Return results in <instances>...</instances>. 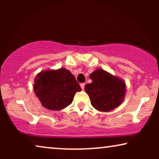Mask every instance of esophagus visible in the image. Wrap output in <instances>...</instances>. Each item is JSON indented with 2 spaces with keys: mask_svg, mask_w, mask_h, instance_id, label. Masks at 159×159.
<instances>
[{
  "mask_svg": "<svg viewBox=\"0 0 159 159\" xmlns=\"http://www.w3.org/2000/svg\"><path fill=\"white\" fill-rule=\"evenodd\" d=\"M84 86H85V84H84V83H81V84H80V87H81V88H82V90H84Z\"/></svg>",
  "mask_w": 159,
  "mask_h": 159,
  "instance_id": "obj_1",
  "label": "esophagus"
}]
</instances>
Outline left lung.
<instances>
[{
  "label": "left lung",
  "instance_id": "8db88e82",
  "mask_svg": "<svg viewBox=\"0 0 159 159\" xmlns=\"http://www.w3.org/2000/svg\"><path fill=\"white\" fill-rule=\"evenodd\" d=\"M90 78L92 82L86 84L84 90L95 109L108 112L123 103L127 87L121 78L102 69H97L91 73Z\"/></svg>",
  "mask_w": 159,
  "mask_h": 159
}]
</instances>
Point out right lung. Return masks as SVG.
<instances>
[{
	"instance_id": "right-lung-1",
	"label": "right lung",
	"mask_w": 159,
	"mask_h": 159,
	"mask_svg": "<svg viewBox=\"0 0 159 159\" xmlns=\"http://www.w3.org/2000/svg\"><path fill=\"white\" fill-rule=\"evenodd\" d=\"M33 90L43 107L61 111L72 103L82 89L71 71L65 68L41 71L34 78Z\"/></svg>"
}]
</instances>
